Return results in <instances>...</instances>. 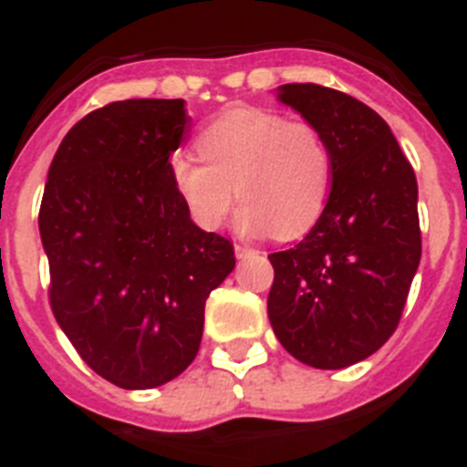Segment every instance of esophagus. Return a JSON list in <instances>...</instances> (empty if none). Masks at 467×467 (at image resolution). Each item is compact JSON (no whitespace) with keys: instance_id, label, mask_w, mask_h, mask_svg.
Returning <instances> with one entry per match:
<instances>
[{"instance_id":"1","label":"esophagus","mask_w":467,"mask_h":467,"mask_svg":"<svg viewBox=\"0 0 467 467\" xmlns=\"http://www.w3.org/2000/svg\"><path fill=\"white\" fill-rule=\"evenodd\" d=\"M234 250H236V257H238V259H245L247 254H253V253H254L253 247L241 245V243H236V245H234Z\"/></svg>"}]
</instances>
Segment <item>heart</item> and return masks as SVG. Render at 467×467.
Instances as JSON below:
<instances>
[{
	"label": "heart",
	"instance_id": "heart-1",
	"mask_svg": "<svg viewBox=\"0 0 467 467\" xmlns=\"http://www.w3.org/2000/svg\"><path fill=\"white\" fill-rule=\"evenodd\" d=\"M196 150L206 163L177 151L171 180L201 229H220L236 198V229L253 238L301 236L327 208L334 159L313 123L234 107L201 130Z\"/></svg>",
	"mask_w": 467,
	"mask_h": 467
}]
</instances>
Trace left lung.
Listing matches in <instances>:
<instances>
[{
	"instance_id": "obj_1",
	"label": "left lung",
	"mask_w": 467,
	"mask_h": 467,
	"mask_svg": "<svg viewBox=\"0 0 467 467\" xmlns=\"http://www.w3.org/2000/svg\"><path fill=\"white\" fill-rule=\"evenodd\" d=\"M275 98L325 135L334 182L306 238L269 254L271 327L304 365L344 369L390 339L419 269L414 168L365 102L317 84L278 86Z\"/></svg>"
}]
</instances>
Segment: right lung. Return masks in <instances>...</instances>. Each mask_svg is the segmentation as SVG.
<instances>
[{
    "label": "right lung",
    "mask_w": 467,
    "mask_h": 467,
    "mask_svg": "<svg viewBox=\"0 0 467 467\" xmlns=\"http://www.w3.org/2000/svg\"><path fill=\"white\" fill-rule=\"evenodd\" d=\"M184 100H121L72 126L48 168L39 234L51 308L86 365L126 390L172 381L203 337L234 245L192 222L171 180Z\"/></svg>",
    "instance_id": "obj_1"
}]
</instances>
